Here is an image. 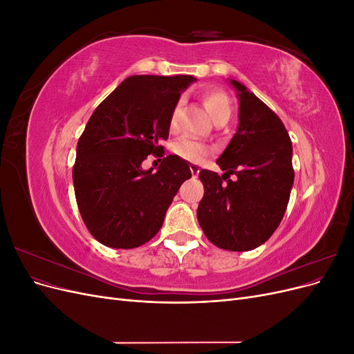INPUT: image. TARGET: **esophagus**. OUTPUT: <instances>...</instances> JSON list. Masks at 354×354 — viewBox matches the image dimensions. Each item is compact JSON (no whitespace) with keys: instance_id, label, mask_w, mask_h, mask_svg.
<instances>
[{"instance_id":"34e87169","label":"esophagus","mask_w":354,"mask_h":354,"mask_svg":"<svg viewBox=\"0 0 354 354\" xmlns=\"http://www.w3.org/2000/svg\"><path fill=\"white\" fill-rule=\"evenodd\" d=\"M189 168H190V171H192V174H194V176H198V174H199V171H201V167H199L198 164H190V165H189Z\"/></svg>"}]
</instances>
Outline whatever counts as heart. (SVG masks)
<instances>
[{
  "label": "heart",
  "instance_id": "1",
  "mask_svg": "<svg viewBox=\"0 0 354 354\" xmlns=\"http://www.w3.org/2000/svg\"><path fill=\"white\" fill-rule=\"evenodd\" d=\"M203 104L212 116L214 122H227L232 115V102L229 94L221 88H211L202 94ZM180 111V102L174 106L169 118V127L174 128L177 122V115ZM173 152L181 159H186L189 162H202L209 155V147L194 137H181L173 145Z\"/></svg>",
  "mask_w": 354,
  "mask_h": 354
}]
</instances>
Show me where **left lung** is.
Masks as SVG:
<instances>
[{
	"label": "left lung",
	"instance_id": "obj_1",
	"mask_svg": "<svg viewBox=\"0 0 354 354\" xmlns=\"http://www.w3.org/2000/svg\"><path fill=\"white\" fill-rule=\"evenodd\" d=\"M239 97V127L217 159L224 171L202 169L199 226L226 251H251L269 239L286 211L294 183L292 143L281 118L245 85L232 80ZM237 176L233 182L230 176Z\"/></svg>",
	"mask_w": 354,
	"mask_h": 354
}]
</instances>
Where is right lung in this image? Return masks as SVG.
<instances>
[{"label":"right lung","mask_w":354,"mask_h":354,"mask_svg":"<svg viewBox=\"0 0 354 354\" xmlns=\"http://www.w3.org/2000/svg\"><path fill=\"white\" fill-rule=\"evenodd\" d=\"M190 75H133L106 97L77 145L72 178L81 217L93 238L131 250L151 241L181 183L192 177L177 155L145 171L147 155L164 156L169 118ZM160 160V159H159Z\"/></svg>","instance_id":"add662e5"}]
</instances>
